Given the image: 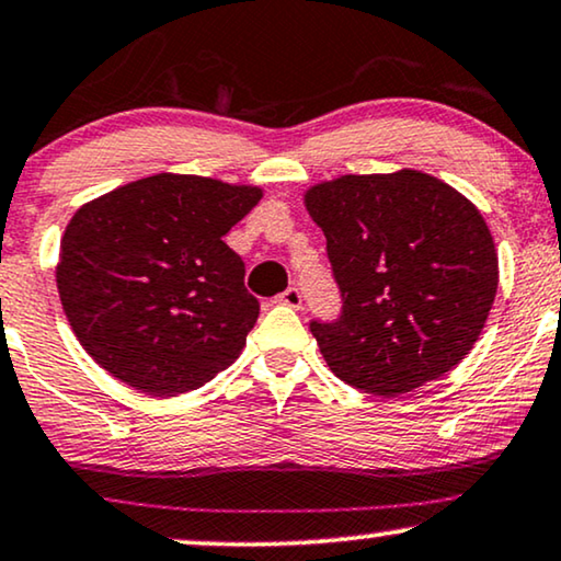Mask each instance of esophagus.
<instances>
[{
    "mask_svg": "<svg viewBox=\"0 0 561 561\" xmlns=\"http://www.w3.org/2000/svg\"><path fill=\"white\" fill-rule=\"evenodd\" d=\"M278 301L286 304V307H290V309H301L304 296H301V290H298L296 286H290V288H286V290H283V294L278 296Z\"/></svg>",
    "mask_w": 561,
    "mask_h": 561,
    "instance_id": "1",
    "label": "esophagus"
}]
</instances>
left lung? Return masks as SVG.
<instances>
[{
    "mask_svg": "<svg viewBox=\"0 0 561 561\" xmlns=\"http://www.w3.org/2000/svg\"><path fill=\"white\" fill-rule=\"evenodd\" d=\"M304 206L343 296L337 322H311L334 376L397 397L467 358L500 280L474 203L433 174L399 170L311 185Z\"/></svg>",
    "mask_w": 561,
    "mask_h": 561,
    "instance_id": "obj_1",
    "label": "left lung"
}]
</instances>
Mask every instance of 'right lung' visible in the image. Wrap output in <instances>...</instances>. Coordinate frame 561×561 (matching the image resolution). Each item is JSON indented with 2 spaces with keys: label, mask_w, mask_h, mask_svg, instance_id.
Here are the masks:
<instances>
[{
  "label": "right lung",
  "mask_w": 561,
  "mask_h": 561,
  "mask_svg": "<svg viewBox=\"0 0 561 561\" xmlns=\"http://www.w3.org/2000/svg\"><path fill=\"white\" fill-rule=\"evenodd\" d=\"M263 187L151 174L71 216L56 286L94 363L154 397L198 389L239 358L260 304L224 234Z\"/></svg>",
  "instance_id": "obj_1"
}]
</instances>
